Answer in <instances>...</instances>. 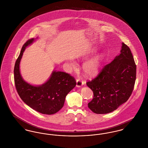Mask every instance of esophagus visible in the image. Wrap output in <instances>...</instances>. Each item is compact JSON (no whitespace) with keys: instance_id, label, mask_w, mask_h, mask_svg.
<instances>
[{"instance_id":"esophagus-1","label":"esophagus","mask_w":148,"mask_h":148,"mask_svg":"<svg viewBox=\"0 0 148 148\" xmlns=\"http://www.w3.org/2000/svg\"><path fill=\"white\" fill-rule=\"evenodd\" d=\"M84 84V82L80 79H77V87H81Z\"/></svg>"}]
</instances>
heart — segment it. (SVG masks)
Instances as JSON below:
<instances>
[{
    "instance_id": "b5f03b06",
    "label": "heart",
    "mask_w": 148,
    "mask_h": 148,
    "mask_svg": "<svg viewBox=\"0 0 148 148\" xmlns=\"http://www.w3.org/2000/svg\"><path fill=\"white\" fill-rule=\"evenodd\" d=\"M104 59V56L100 54L92 57L83 65V71L87 76H94L100 71ZM73 66V64H71Z\"/></svg>"
}]
</instances>
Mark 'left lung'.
Returning <instances> with one entry per match:
<instances>
[{
  "label": "left lung",
  "mask_w": 148,
  "mask_h": 148,
  "mask_svg": "<svg viewBox=\"0 0 148 148\" xmlns=\"http://www.w3.org/2000/svg\"><path fill=\"white\" fill-rule=\"evenodd\" d=\"M136 65L130 48L122 43L121 53L86 83L93 92L88 108L96 114H107L126 102L134 88Z\"/></svg>",
  "instance_id": "obj_1"
}]
</instances>
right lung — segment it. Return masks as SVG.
Instances as JSON below:
<instances>
[{"mask_svg": "<svg viewBox=\"0 0 148 148\" xmlns=\"http://www.w3.org/2000/svg\"><path fill=\"white\" fill-rule=\"evenodd\" d=\"M34 41L29 39L23 46L14 68V79L16 90L26 105L42 114H53L64 106L69 92L76 86L74 78L62 71H53L46 83L39 86L31 85L23 79L20 71V63L27 46Z\"/></svg>", "mask_w": 148, "mask_h": 148, "instance_id": "right-lung-1", "label": "right lung"}]
</instances>
